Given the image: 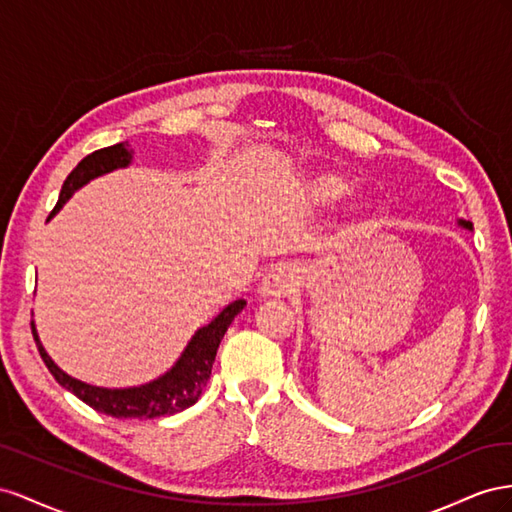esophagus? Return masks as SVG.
Segmentation results:
<instances>
[{
  "mask_svg": "<svg viewBox=\"0 0 512 512\" xmlns=\"http://www.w3.org/2000/svg\"><path fill=\"white\" fill-rule=\"evenodd\" d=\"M298 270L289 264H279L274 266L264 279H261V285L257 289V294L261 298H287L296 291L298 287Z\"/></svg>",
  "mask_w": 512,
  "mask_h": 512,
  "instance_id": "34e87169",
  "label": "esophagus"
}]
</instances>
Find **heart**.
<instances>
[{
  "instance_id": "1",
  "label": "heart",
  "mask_w": 512,
  "mask_h": 512,
  "mask_svg": "<svg viewBox=\"0 0 512 512\" xmlns=\"http://www.w3.org/2000/svg\"><path fill=\"white\" fill-rule=\"evenodd\" d=\"M352 180H347L341 173H313L302 184V203L309 210L315 212H326L332 210L341 199H345L352 191ZM369 218V201L362 195H354L345 203L343 208V225L347 229H356L364 225V221Z\"/></svg>"
}]
</instances>
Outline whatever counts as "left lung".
<instances>
[{
	"mask_svg": "<svg viewBox=\"0 0 512 512\" xmlns=\"http://www.w3.org/2000/svg\"><path fill=\"white\" fill-rule=\"evenodd\" d=\"M457 225H459V227H463V229H467V231H474V225H472L470 221H463V218H459Z\"/></svg>",
	"mask_w": 512,
	"mask_h": 512,
	"instance_id": "1",
	"label": "left lung"
}]
</instances>
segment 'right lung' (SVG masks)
Wrapping results in <instances>:
<instances>
[{"label": "right lung", "instance_id": "add662e5", "mask_svg": "<svg viewBox=\"0 0 512 512\" xmlns=\"http://www.w3.org/2000/svg\"><path fill=\"white\" fill-rule=\"evenodd\" d=\"M130 163H133V154H130V150L126 148V143H115L111 148L98 150L90 156H85L81 163L70 171V175L62 186L60 201H57V206L53 208L47 221H51V218L64 208V203L87 182H92L100 178V175H107L115 169H124ZM244 306H246V300H236L227 304L208 326L199 328L193 334L191 341H188V345L184 347V352L180 354L178 360H175V364L167 373L158 375L148 384L130 386V388L92 386L87 382H81L77 377L68 375L66 371L57 367L53 358L47 354L45 345H42L38 337L34 319H32V334H34L40 358L45 360L47 369L57 379V384L70 390L83 403L94 407L96 412L113 416V418H158V416H173L186 410V407H191L193 403H197L201 390L206 388L208 379L212 375L216 349L221 345V339L225 337L233 317H236Z\"/></svg>", "mask_w": 512, "mask_h": 512}]
</instances>
